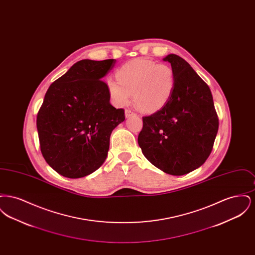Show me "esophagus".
<instances>
[{"label": "esophagus", "instance_id": "34e87169", "mask_svg": "<svg viewBox=\"0 0 255 255\" xmlns=\"http://www.w3.org/2000/svg\"><path fill=\"white\" fill-rule=\"evenodd\" d=\"M133 115H134V114H133L131 110H125V118H126V119L130 118V117L133 116Z\"/></svg>", "mask_w": 255, "mask_h": 255}]
</instances>
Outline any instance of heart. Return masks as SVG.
Instances as JSON below:
<instances>
[{
	"mask_svg": "<svg viewBox=\"0 0 255 255\" xmlns=\"http://www.w3.org/2000/svg\"><path fill=\"white\" fill-rule=\"evenodd\" d=\"M118 80L108 78L107 90L113 103L122 107L133 95L134 106L143 113H155L172 97L176 75L172 67L155 61L137 58L125 63L117 73Z\"/></svg>",
	"mask_w": 255,
	"mask_h": 255,
	"instance_id": "b5f03b06",
	"label": "heart"
}]
</instances>
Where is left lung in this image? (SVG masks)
Instances as JSON below:
<instances>
[{"instance_id": "8db88e82", "label": "left lung", "mask_w": 255, "mask_h": 255, "mask_svg": "<svg viewBox=\"0 0 255 255\" xmlns=\"http://www.w3.org/2000/svg\"><path fill=\"white\" fill-rule=\"evenodd\" d=\"M175 90L164 107L142 118L137 142L145 158L166 174L182 176L203 165L212 151L219 122L209 87L191 66L168 54Z\"/></svg>"}]
</instances>
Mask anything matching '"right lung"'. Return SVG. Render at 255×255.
<instances>
[{"label": "right lung", "mask_w": 255, "mask_h": 255, "mask_svg": "<svg viewBox=\"0 0 255 255\" xmlns=\"http://www.w3.org/2000/svg\"><path fill=\"white\" fill-rule=\"evenodd\" d=\"M116 59L78 61L55 80L37 115L41 152L52 169L78 179L98 169L107 158L113 130L124 122V110L110 103L101 79Z\"/></svg>", "instance_id": "1"}]
</instances>
